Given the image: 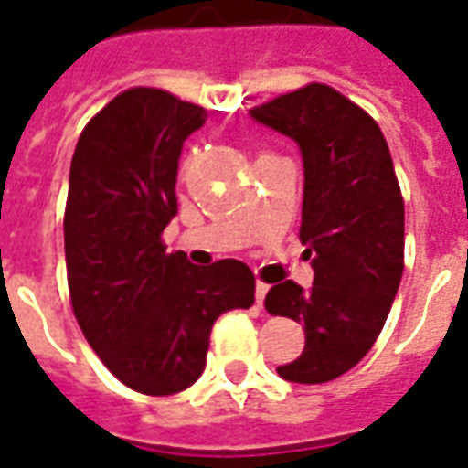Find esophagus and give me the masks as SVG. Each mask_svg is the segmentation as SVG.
Wrapping results in <instances>:
<instances>
[{
	"label": "esophagus",
	"mask_w": 468,
	"mask_h": 468,
	"mask_svg": "<svg viewBox=\"0 0 468 468\" xmlns=\"http://www.w3.org/2000/svg\"><path fill=\"white\" fill-rule=\"evenodd\" d=\"M267 292H270V284H262V282H257V284H255V301H257V306H260V308H262Z\"/></svg>",
	"instance_id": "34e87169"
}]
</instances>
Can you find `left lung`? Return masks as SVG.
I'll list each match as a JSON object with an SVG mask.
<instances>
[{
    "instance_id": "obj_1",
    "label": "left lung",
    "mask_w": 468,
    "mask_h": 468,
    "mask_svg": "<svg viewBox=\"0 0 468 468\" xmlns=\"http://www.w3.org/2000/svg\"><path fill=\"white\" fill-rule=\"evenodd\" d=\"M292 138L303 160L301 242L313 286L289 282L267 293V311L306 327V347L277 367L293 384H325L377 342L403 277V197L377 121L327 84L250 109Z\"/></svg>"
}]
</instances>
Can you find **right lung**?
I'll return each instance as SVG.
<instances>
[{
	"instance_id": "obj_1",
	"label": "right lung",
	"mask_w": 468,
	"mask_h": 468,
	"mask_svg": "<svg viewBox=\"0 0 468 468\" xmlns=\"http://www.w3.org/2000/svg\"><path fill=\"white\" fill-rule=\"evenodd\" d=\"M206 109L135 87L112 99L77 141L65 208L72 311L113 377L148 396L189 388L206 367L220 313L255 303L245 262L197 267L165 252L176 216L184 141Z\"/></svg>"
}]
</instances>
